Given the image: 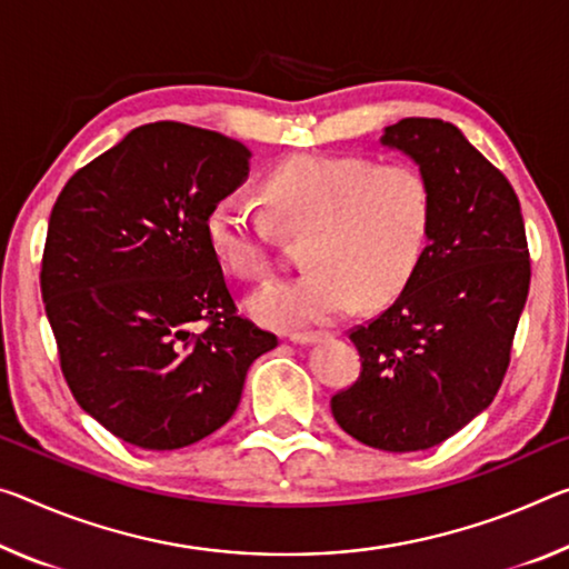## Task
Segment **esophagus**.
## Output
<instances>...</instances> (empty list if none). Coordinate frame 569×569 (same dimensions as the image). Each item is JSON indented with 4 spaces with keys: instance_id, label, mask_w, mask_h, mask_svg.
Returning a JSON list of instances; mask_svg holds the SVG:
<instances>
[{
    "instance_id": "esophagus-1",
    "label": "esophagus",
    "mask_w": 569,
    "mask_h": 569,
    "mask_svg": "<svg viewBox=\"0 0 569 569\" xmlns=\"http://www.w3.org/2000/svg\"><path fill=\"white\" fill-rule=\"evenodd\" d=\"M329 333H323V331H293V333H288V339L293 341V345H317V341H321V339H327Z\"/></svg>"
}]
</instances>
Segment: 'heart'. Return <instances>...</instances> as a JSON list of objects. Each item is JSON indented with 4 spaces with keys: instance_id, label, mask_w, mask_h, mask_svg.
I'll return each mask as SVG.
<instances>
[{
    "instance_id": "b5f03b06",
    "label": "heart",
    "mask_w": 569,
    "mask_h": 569,
    "mask_svg": "<svg viewBox=\"0 0 569 569\" xmlns=\"http://www.w3.org/2000/svg\"><path fill=\"white\" fill-rule=\"evenodd\" d=\"M263 194L283 228L309 230L301 258L311 266L293 281L250 296V311L270 327H309L355 303L392 301L410 283L430 238L432 189L410 164L299 154L270 171ZM204 236L232 276H268V218L246 192L222 194L210 207Z\"/></svg>"
}]
</instances>
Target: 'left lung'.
Listing matches in <instances>:
<instances>
[{
	"mask_svg": "<svg viewBox=\"0 0 569 569\" xmlns=\"http://www.w3.org/2000/svg\"><path fill=\"white\" fill-rule=\"evenodd\" d=\"M380 141L426 174L432 228L398 301L351 329L362 372L331 412L359 443L410 453L443 443L496 398L531 270L517 192L453 123L402 119Z\"/></svg>",
	"mask_w": 569,
	"mask_h": 569,
	"instance_id": "obj_1",
	"label": "left lung"
}]
</instances>
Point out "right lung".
<instances>
[{"mask_svg": "<svg viewBox=\"0 0 569 569\" xmlns=\"http://www.w3.org/2000/svg\"><path fill=\"white\" fill-rule=\"evenodd\" d=\"M248 169L240 141L157 121L78 169L52 207L40 288L62 375L126 443L177 450L222 428L278 345L240 317L204 236Z\"/></svg>", "mask_w": 569, "mask_h": 569, "instance_id": "obj_1", "label": "right lung"}]
</instances>
